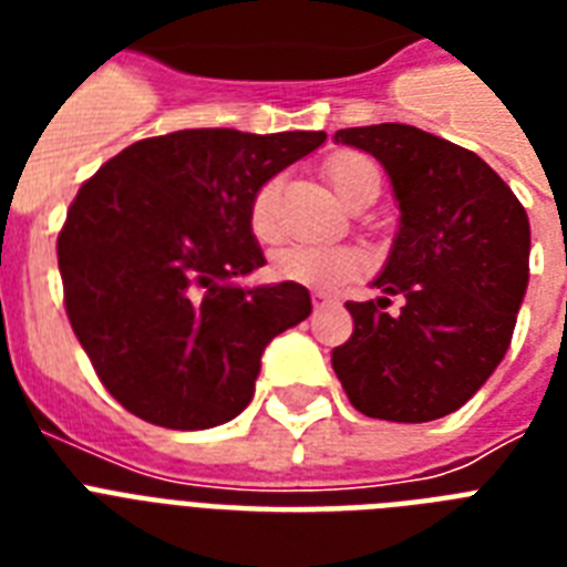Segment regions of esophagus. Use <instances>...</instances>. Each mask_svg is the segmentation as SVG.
Segmentation results:
<instances>
[{"label": "esophagus", "instance_id": "1", "mask_svg": "<svg viewBox=\"0 0 567 567\" xmlns=\"http://www.w3.org/2000/svg\"><path fill=\"white\" fill-rule=\"evenodd\" d=\"M311 306H315V311L327 309V306H336V297H332V293L315 291V293H311Z\"/></svg>", "mask_w": 567, "mask_h": 567}]
</instances>
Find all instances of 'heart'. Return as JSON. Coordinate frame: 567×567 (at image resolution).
Instances as JSON below:
<instances>
[{
  "label": "heart",
  "mask_w": 567,
  "mask_h": 567,
  "mask_svg": "<svg viewBox=\"0 0 567 567\" xmlns=\"http://www.w3.org/2000/svg\"><path fill=\"white\" fill-rule=\"evenodd\" d=\"M327 179L336 188L341 199H350L353 190L362 185L364 179H379L377 167L371 158L364 155L347 153L336 155L327 164ZM276 199H279V185L267 182L261 185L249 208V223L256 231L258 240H274L276 238ZM364 258L359 249L353 247H318V244H300V247H288L274 256V270L276 279L282 282L302 285L311 291H338L341 285L362 274Z\"/></svg>",
  "instance_id": "obj_1"
}]
</instances>
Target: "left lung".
Returning a JSON list of instances; mask_svg holds the SVG:
<instances>
[{
  "mask_svg": "<svg viewBox=\"0 0 567 567\" xmlns=\"http://www.w3.org/2000/svg\"><path fill=\"white\" fill-rule=\"evenodd\" d=\"M385 167L400 229L373 279L382 297L347 302L353 336L332 350L350 403L368 417L439 421L485 385L512 344L529 282V220L471 150L405 123L341 128ZM391 296L400 316L382 312Z\"/></svg>",
  "mask_w": 567,
  "mask_h": 567,
  "instance_id": "1",
  "label": "left lung"
}]
</instances>
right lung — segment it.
<instances>
[{
	"mask_svg": "<svg viewBox=\"0 0 567 567\" xmlns=\"http://www.w3.org/2000/svg\"><path fill=\"white\" fill-rule=\"evenodd\" d=\"M323 141L182 128L126 146L75 194L58 235L66 318L128 412L208 430L247 409L265 347L311 315L302 285H238L265 265L249 208Z\"/></svg>",
	"mask_w": 567,
	"mask_h": 567,
	"instance_id": "add662e5",
	"label": "right lung"
}]
</instances>
